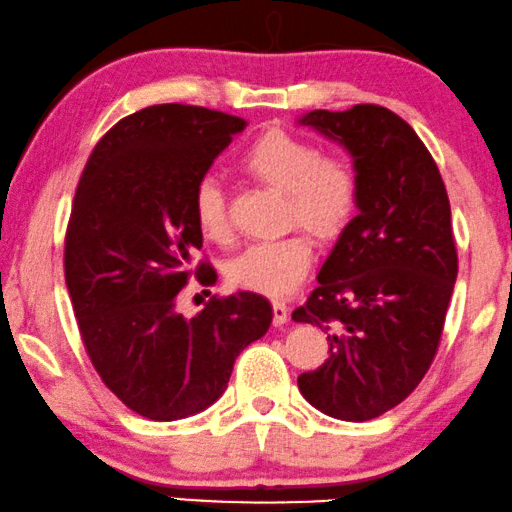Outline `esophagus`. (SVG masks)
<instances>
[{"label": "esophagus", "mask_w": 512, "mask_h": 512, "mask_svg": "<svg viewBox=\"0 0 512 512\" xmlns=\"http://www.w3.org/2000/svg\"><path fill=\"white\" fill-rule=\"evenodd\" d=\"M271 308H273V325L276 327H280V325H285L287 322V315H290V311H287V306H285V301H271Z\"/></svg>", "instance_id": "34e87169"}]
</instances>
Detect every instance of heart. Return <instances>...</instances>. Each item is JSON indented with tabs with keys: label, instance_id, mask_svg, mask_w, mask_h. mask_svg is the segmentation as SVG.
<instances>
[{
	"label": "heart",
	"instance_id": "heart-1",
	"mask_svg": "<svg viewBox=\"0 0 512 512\" xmlns=\"http://www.w3.org/2000/svg\"><path fill=\"white\" fill-rule=\"evenodd\" d=\"M241 174L283 192V225L304 227L320 243H334L355 220L362 181L350 157L320 153L304 136L271 127L257 134L236 160ZM192 218L211 243L232 236L227 197L218 181L194 185ZM301 229L273 241H259L232 259L227 276L243 290L283 297L306 278L313 262V241Z\"/></svg>",
	"mask_w": 512,
	"mask_h": 512
}]
</instances>
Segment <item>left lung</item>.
<instances>
[{
    "label": "left lung",
    "instance_id": "8db88e82",
    "mask_svg": "<svg viewBox=\"0 0 512 512\" xmlns=\"http://www.w3.org/2000/svg\"><path fill=\"white\" fill-rule=\"evenodd\" d=\"M301 125L350 150L362 199L318 287L292 313L329 341L327 362L297 383L329 417L373 420L420 385L441 345L457 280L450 199L427 146L385 106L311 111Z\"/></svg>",
    "mask_w": 512,
    "mask_h": 512
}]
</instances>
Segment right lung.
I'll return each mask as SVG.
<instances>
[{
  "label": "right lung",
  "mask_w": 512,
  "mask_h": 512,
  "mask_svg": "<svg viewBox=\"0 0 512 512\" xmlns=\"http://www.w3.org/2000/svg\"><path fill=\"white\" fill-rule=\"evenodd\" d=\"M248 122L204 106L157 104L115 122L88 157L64 236V280L92 366L127 408L171 422L225 392L239 352L266 334L255 292L213 294L185 318L178 297L201 234L192 192Z\"/></svg>",
  "instance_id": "1"
}]
</instances>
